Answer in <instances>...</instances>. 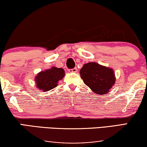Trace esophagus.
<instances>
[{
    "mask_svg": "<svg viewBox=\"0 0 147 147\" xmlns=\"http://www.w3.org/2000/svg\"><path fill=\"white\" fill-rule=\"evenodd\" d=\"M68 71H69V72H70V73H76V72L78 71V69L76 67H75V68H73V69H69Z\"/></svg>",
    "mask_w": 147,
    "mask_h": 147,
    "instance_id": "esophagus-1",
    "label": "esophagus"
}]
</instances>
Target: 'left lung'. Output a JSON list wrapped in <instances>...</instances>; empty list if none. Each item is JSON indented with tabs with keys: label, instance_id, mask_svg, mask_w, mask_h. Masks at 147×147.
Instances as JSON below:
<instances>
[{
	"label": "left lung",
	"instance_id": "obj_1",
	"mask_svg": "<svg viewBox=\"0 0 147 147\" xmlns=\"http://www.w3.org/2000/svg\"><path fill=\"white\" fill-rule=\"evenodd\" d=\"M80 73L84 84L100 95L109 92L115 84L116 78L113 69L95 62L84 64Z\"/></svg>",
	"mask_w": 147,
	"mask_h": 147
}]
</instances>
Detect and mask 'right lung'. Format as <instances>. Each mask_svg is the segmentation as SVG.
Masks as SVG:
<instances>
[{
	"instance_id": "obj_1",
	"label": "right lung",
	"mask_w": 147,
	"mask_h": 147,
	"mask_svg": "<svg viewBox=\"0 0 147 147\" xmlns=\"http://www.w3.org/2000/svg\"><path fill=\"white\" fill-rule=\"evenodd\" d=\"M65 76V71L62 68L52 67L51 69L39 72L36 76L35 81L38 89L43 91H49L57 86L59 80Z\"/></svg>"
}]
</instances>
